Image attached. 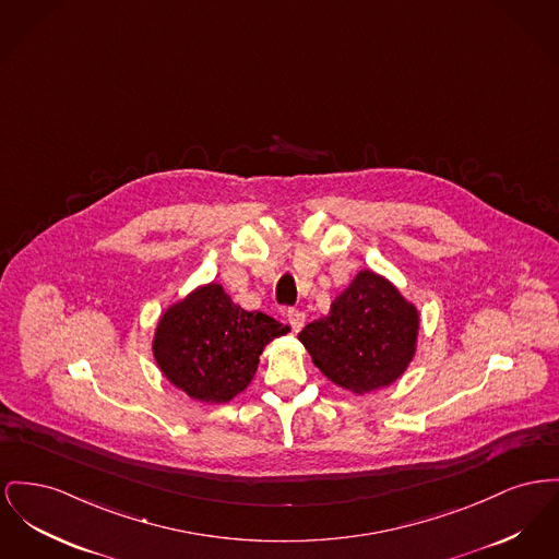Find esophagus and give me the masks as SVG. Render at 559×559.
I'll return each mask as SVG.
<instances>
[{
	"label": "esophagus",
	"mask_w": 559,
	"mask_h": 559,
	"mask_svg": "<svg viewBox=\"0 0 559 559\" xmlns=\"http://www.w3.org/2000/svg\"><path fill=\"white\" fill-rule=\"evenodd\" d=\"M287 317H289V325L294 328V331H299V329L304 328V323H306V312H304V310L289 308Z\"/></svg>",
	"instance_id": "obj_1"
}]
</instances>
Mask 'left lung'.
I'll return each instance as SVG.
<instances>
[{"instance_id": "8db88e82", "label": "left lung", "mask_w": 559, "mask_h": 559, "mask_svg": "<svg viewBox=\"0 0 559 559\" xmlns=\"http://www.w3.org/2000/svg\"><path fill=\"white\" fill-rule=\"evenodd\" d=\"M418 310L393 285L362 270L333 299L328 317L299 331V342L329 380L362 394L393 384L416 350Z\"/></svg>"}]
</instances>
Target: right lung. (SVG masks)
Wrapping results in <instances>:
<instances>
[{"instance_id": "add662e5", "label": "right lung", "mask_w": 559, "mask_h": 559, "mask_svg": "<svg viewBox=\"0 0 559 559\" xmlns=\"http://www.w3.org/2000/svg\"><path fill=\"white\" fill-rule=\"evenodd\" d=\"M289 325L247 312L222 285H204L170 306L154 337V357L166 378L198 401L226 403L255 376L267 342Z\"/></svg>"}]
</instances>
